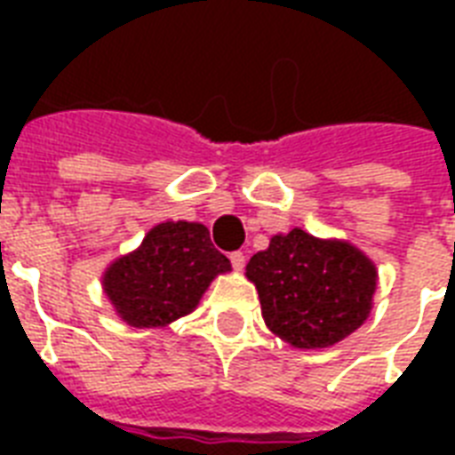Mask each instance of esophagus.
Segmentation results:
<instances>
[{
    "label": "esophagus",
    "instance_id": "esophagus-1",
    "mask_svg": "<svg viewBox=\"0 0 455 455\" xmlns=\"http://www.w3.org/2000/svg\"><path fill=\"white\" fill-rule=\"evenodd\" d=\"M228 259H231V267H234L235 271H241L243 267H245V255H243V252H231Z\"/></svg>",
    "mask_w": 455,
    "mask_h": 455
}]
</instances>
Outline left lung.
<instances>
[{"label":"left lung","mask_w":455,"mask_h":455,"mask_svg":"<svg viewBox=\"0 0 455 455\" xmlns=\"http://www.w3.org/2000/svg\"><path fill=\"white\" fill-rule=\"evenodd\" d=\"M248 278L267 325L299 349L335 345L356 331L375 292V267L366 255L302 228L274 235L269 248L252 255Z\"/></svg>","instance_id":"8db88e82"}]
</instances>
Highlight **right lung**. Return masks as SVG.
<instances>
[{
    "label": "right lung",
    "mask_w": 455,
    "mask_h": 455,
    "mask_svg": "<svg viewBox=\"0 0 455 455\" xmlns=\"http://www.w3.org/2000/svg\"><path fill=\"white\" fill-rule=\"evenodd\" d=\"M228 269L203 224L164 221L148 231L137 252L110 264L103 288L127 323L151 328L196 309L210 281Z\"/></svg>",
    "instance_id": "1"
}]
</instances>
